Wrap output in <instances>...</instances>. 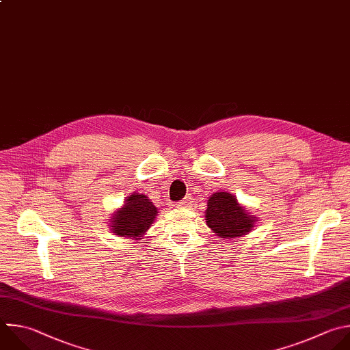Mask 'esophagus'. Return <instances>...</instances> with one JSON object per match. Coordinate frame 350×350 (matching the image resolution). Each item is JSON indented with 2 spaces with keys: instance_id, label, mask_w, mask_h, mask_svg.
I'll return each instance as SVG.
<instances>
[{
  "instance_id": "34e87169",
  "label": "esophagus",
  "mask_w": 350,
  "mask_h": 350,
  "mask_svg": "<svg viewBox=\"0 0 350 350\" xmlns=\"http://www.w3.org/2000/svg\"><path fill=\"white\" fill-rule=\"evenodd\" d=\"M189 204H191V200H189V199H184V200H181V202L177 203V207H178V208H184V207H188Z\"/></svg>"
}]
</instances>
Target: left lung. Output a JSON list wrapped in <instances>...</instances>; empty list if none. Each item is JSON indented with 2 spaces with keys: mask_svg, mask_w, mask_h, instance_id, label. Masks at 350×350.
Segmentation results:
<instances>
[{
  "mask_svg": "<svg viewBox=\"0 0 350 350\" xmlns=\"http://www.w3.org/2000/svg\"><path fill=\"white\" fill-rule=\"evenodd\" d=\"M206 225L222 239H237L249 235L258 218L228 192H214L207 199Z\"/></svg>",
  "mask_w": 350,
  "mask_h": 350,
  "instance_id": "obj_1",
  "label": "left lung"
}]
</instances>
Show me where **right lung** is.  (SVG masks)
Here are the masks:
<instances>
[{
  "label": "right lung",
  "mask_w": 350,
  "mask_h": 350,
  "mask_svg": "<svg viewBox=\"0 0 350 350\" xmlns=\"http://www.w3.org/2000/svg\"><path fill=\"white\" fill-rule=\"evenodd\" d=\"M158 208L143 193H132L125 204L116 208L108 219V226L116 237L140 241L155 222Z\"/></svg>",
  "instance_id": "add662e5"
}]
</instances>
